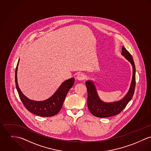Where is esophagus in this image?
I'll list each match as a JSON object with an SVG mask.
<instances>
[{
  "instance_id": "34e87169",
  "label": "esophagus",
  "mask_w": 151,
  "mask_h": 151,
  "mask_svg": "<svg viewBox=\"0 0 151 151\" xmlns=\"http://www.w3.org/2000/svg\"><path fill=\"white\" fill-rule=\"evenodd\" d=\"M85 75L83 74V73H80L79 75H78L77 77H76V79L79 81H83L84 79H85Z\"/></svg>"
}]
</instances>
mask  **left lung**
Instances as JSON below:
<instances>
[{"mask_svg":"<svg viewBox=\"0 0 151 151\" xmlns=\"http://www.w3.org/2000/svg\"><path fill=\"white\" fill-rule=\"evenodd\" d=\"M122 54L131 63L133 69L132 82L130 90L122 100L111 103L104 102L99 99L93 83L89 81L86 82L87 90V106L90 112L96 117H111L120 114L132 100L134 95L135 87V67L133 58L124 46L122 47Z\"/></svg>","mask_w":151,"mask_h":151,"instance_id":"left-lung-1","label":"left lung"}]
</instances>
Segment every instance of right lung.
I'll return each mask as SVG.
<instances>
[{
    "mask_svg": "<svg viewBox=\"0 0 151 151\" xmlns=\"http://www.w3.org/2000/svg\"><path fill=\"white\" fill-rule=\"evenodd\" d=\"M16 69L15 81L19 97L24 106L30 112L36 115L43 117H50L55 115L61 110L68 91L73 86L75 79L73 78L65 81L58 88L57 91L46 100L35 101L27 98L21 91L17 83V68Z\"/></svg>",
    "mask_w": 151,
    "mask_h": 151,
    "instance_id": "1",
    "label": "right lung"
}]
</instances>
